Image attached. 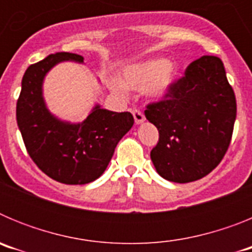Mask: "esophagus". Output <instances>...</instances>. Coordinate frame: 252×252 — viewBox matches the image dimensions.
Masks as SVG:
<instances>
[{
    "mask_svg": "<svg viewBox=\"0 0 252 252\" xmlns=\"http://www.w3.org/2000/svg\"><path fill=\"white\" fill-rule=\"evenodd\" d=\"M132 115H133V119H135V124H136V125H140V124H142V122L145 121V116L142 115L141 111L133 110Z\"/></svg>",
    "mask_w": 252,
    "mask_h": 252,
    "instance_id": "obj_1",
    "label": "esophagus"
}]
</instances>
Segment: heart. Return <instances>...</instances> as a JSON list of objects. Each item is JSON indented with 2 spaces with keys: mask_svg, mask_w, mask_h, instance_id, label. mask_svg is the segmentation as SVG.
I'll return each instance as SVG.
<instances>
[{
  "mask_svg": "<svg viewBox=\"0 0 252 252\" xmlns=\"http://www.w3.org/2000/svg\"><path fill=\"white\" fill-rule=\"evenodd\" d=\"M177 79V68L164 58L149 59L131 64L121 73V84L112 82L111 90L124 95L126 90H145L153 98H160L169 92Z\"/></svg>",
  "mask_w": 252,
  "mask_h": 252,
  "instance_id": "heart-1",
  "label": "heart"
}]
</instances>
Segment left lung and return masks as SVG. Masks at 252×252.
Listing matches in <instances>:
<instances>
[{"label": "left lung", "mask_w": 252, "mask_h": 252, "mask_svg": "<svg viewBox=\"0 0 252 252\" xmlns=\"http://www.w3.org/2000/svg\"><path fill=\"white\" fill-rule=\"evenodd\" d=\"M145 116L159 131L150 158L160 177L189 183L209 174L230 146L236 120L235 93L222 60H194L162 101L146 107Z\"/></svg>", "instance_id": "obj_1"}]
</instances>
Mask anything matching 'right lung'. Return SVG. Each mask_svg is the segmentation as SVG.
<instances>
[{
	"label": "right lung",
	"mask_w": 252,
	"mask_h": 252,
	"mask_svg": "<svg viewBox=\"0 0 252 252\" xmlns=\"http://www.w3.org/2000/svg\"><path fill=\"white\" fill-rule=\"evenodd\" d=\"M83 57L55 53L29 66L22 77L16 120L26 150L51 179L63 184H87L98 179L124 135L131 130L130 112H113L95 104L78 124L63 121L49 111L43 84L50 69L62 62L83 64Z\"/></svg>",
	"instance_id": "1"
}]
</instances>
